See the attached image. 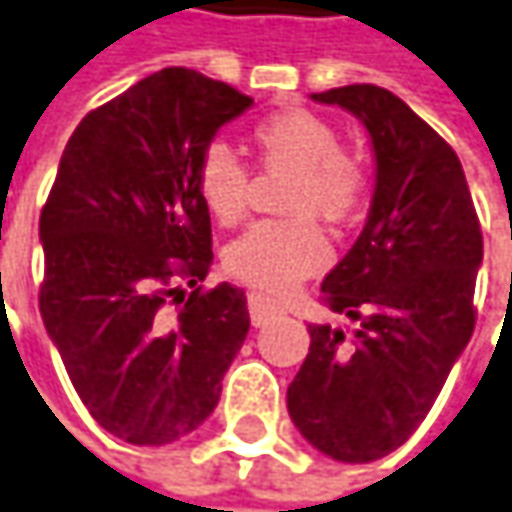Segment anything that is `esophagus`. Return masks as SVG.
Returning <instances> with one entry per match:
<instances>
[{
  "mask_svg": "<svg viewBox=\"0 0 512 512\" xmlns=\"http://www.w3.org/2000/svg\"><path fill=\"white\" fill-rule=\"evenodd\" d=\"M281 313H284V307L275 304L272 298H266V295H260V292H252V295H249V316H252V324H255V327L272 321V318H278Z\"/></svg>",
  "mask_w": 512,
  "mask_h": 512,
  "instance_id": "esophagus-1",
  "label": "esophagus"
}]
</instances>
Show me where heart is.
<instances>
[{
	"label": "heart",
	"mask_w": 512,
	"mask_h": 512,
	"mask_svg": "<svg viewBox=\"0 0 512 512\" xmlns=\"http://www.w3.org/2000/svg\"><path fill=\"white\" fill-rule=\"evenodd\" d=\"M257 162L266 170H289L284 208L289 220H263L226 249V269L266 295H284L330 263V243L313 217L333 226L347 223L368 199V165L342 147V133L316 112L281 109L252 130ZM196 194L205 211L234 226L249 211L252 173L223 141H211L196 162Z\"/></svg>",
	"instance_id": "1"
}]
</instances>
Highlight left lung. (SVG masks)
<instances>
[{"label":"left lung","instance_id":"left-lung-1","mask_svg":"<svg viewBox=\"0 0 512 512\" xmlns=\"http://www.w3.org/2000/svg\"><path fill=\"white\" fill-rule=\"evenodd\" d=\"M313 98L368 127L376 191L359 240L321 284L324 307L356 327L310 324L286 408L318 452L368 464L417 432L469 342L484 237L458 153L397 95L353 83Z\"/></svg>","mask_w":512,"mask_h":512}]
</instances>
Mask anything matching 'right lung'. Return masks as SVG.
<instances>
[{
	"instance_id": "1",
	"label": "right lung",
	"mask_w": 512,
	"mask_h": 512,
	"mask_svg": "<svg viewBox=\"0 0 512 512\" xmlns=\"http://www.w3.org/2000/svg\"><path fill=\"white\" fill-rule=\"evenodd\" d=\"M246 106L194 69L144 77L86 112L43 205L40 316L83 406L127 443L194 432L246 342V292L199 286L214 252L194 182L208 141Z\"/></svg>"
}]
</instances>
